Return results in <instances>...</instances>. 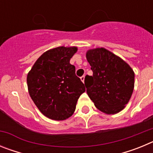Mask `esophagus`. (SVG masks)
<instances>
[{
  "label": "esophagus",
  "mask_w": 153,
  "mask_h": 153,
  "mask_svg": "<svg viewBox=\"0 0 153 153\" xmlns=\"http://www.w3.org/2000/svg\"><path fill=\"white\" fill-rule=\"evenodd\" d=\"M80 79H81V80H82V82H83H83H84V79H85V76L84 75L82 76H81V77H80Z\"/></svg>",
  "instance_id": "obj_1"
}]
</instances>
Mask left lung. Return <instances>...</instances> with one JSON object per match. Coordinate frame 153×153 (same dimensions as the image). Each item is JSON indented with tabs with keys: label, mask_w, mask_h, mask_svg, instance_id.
Here are the masks:
<instances>
[{
	"label": "left lung",
	"mask_w": 153,
	"mask_h": 153,
	"mask_svg": "<svg viewBox=\"0 0 153 153\" xmlns=\"http://www.w3.org/2000/svg\"><path fill=\"white\" fill-rule=\"evenodd\" d=\"M93 76L86 75V93L96 107L106 114L125 108L134 89L135 74L129 65L105 48L86 52ZM86 79V78H85Z\"/></svg>",
	"instance_id": "obj_1"
}]
</instances>
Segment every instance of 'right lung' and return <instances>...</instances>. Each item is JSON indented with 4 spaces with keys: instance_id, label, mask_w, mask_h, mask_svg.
<instances>
[{
    "instance_id": "right-lung-1",
    "label": "right lung",
    "mask_w": 153,
    "mask_h": 153,
    "mask_svg": "<svg viewBox=\"0 0 153 153\" xmlns=\"http://www.w3.org/2000/svg\"><path fill=\"white\" fill-rule=\"evenodd\" d=\"M77 47H59L44 53L28 73L29 94L44 116L64 120L74 114L78 99L86 91L76 76L70 58Z\"/></svg>"
}]
</instances>
